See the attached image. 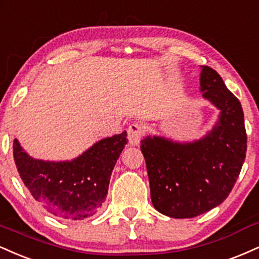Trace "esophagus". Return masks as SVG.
Masks as SVG:
<instances>
[{
    "mask_svg": "<svg viewBox=\"0 0 259 259\" xmlns=\"http://www.w3.org/2000/svg\"><path fill=\"white\" fill-rule=\"evenodd\" d=\"M144 126L142 123L135 122L130 124L128 130H127V133H128V142L131 145H138L141 139L144 136Z\"/></svg>",
    "mask_w": 259,
    "mask_h": 259,
    "instance_id": "obj_1",
    "label": "esophagus"
}]
</instances>
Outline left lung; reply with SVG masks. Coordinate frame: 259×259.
I'll list each match as a JSON object with an SVG mask.
<instances>
[{"mask_svg":"<svg viewBox=\"0 0 259 259\" xmlns=\"http://www.w3.org/2000/svg\"><path fill=\"white\" fill-rule=\"evenodd\" d=\"M200 92L220 110L202 138L178 142L147 136L141 150L147 162L151 202L171 218H193L227 199L244 165L247 148L244 111L217 71L200 66Z\"/></svg>","mask_w":259,"mask_h":259,"instance_id":"1","label":"left lung"}]
</instances>
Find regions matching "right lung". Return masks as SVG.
Instances as JSON below:
<instances>
[{
	"label": "right lung",
	"mask_w": 259,
	"mask_h": 259,
	"mask_svg": "<svg viewBox=\"0 0 259 259\" xmlns=\"http://www.w3.org/2000/svg\"><path fill=\"white\" fill-rule=\"evenodd\" d=\"M127 132L100 139L72 160L33 159L17 138L13 156L21 181L45 209L68 221L92 217L102 207Z\"/></svg>",
	"instance_id": "obj_1"
}]
</instances>
